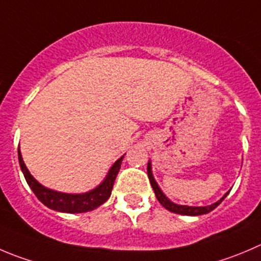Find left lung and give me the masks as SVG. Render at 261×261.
<instances>
[{"label":"left lung","mask_w":261,"mask_h":261,"mask_svg":"<svg viewBox=\"0 0 261 261\" xmlns=\"http://www.w3.org/2000/svg\"><path fill=\"white\" fill-rule=\"evenodd\" d=\"M147 174H148V179H150V183H151V186H152L153 192H155L156 198L159 200V202H160L166 210H169V212H172V213H175V214L192 215V217L193 215L207 214V213H210L212 210H214L215 207H217L218 205H219V203L222 202L225 197H227L228 193H229V191H228V192L225 193V195L223 196L219 201L212 203V205H207V206H187V205H177V203L172 202L169 198L164 195L163 191L160 190V187H159L158 183H156L155 178H153V175H152V170H151V161H148V164H147Z\"/></svg>","instance_id":"8db88e82"}]
</instances>
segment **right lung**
I'll return each instance as SVG.
<instances>
[{
    "instance_id": "obj_1",
    "label": "right lung",
    "mask_w": 261,
    "mask_h": 261,
    "mask_svg": "<svg viewBox=\"0 0 261 261\" xmlns=\"http://www.w3.org/2000/svg\"><path fill=\"white\" fill-rule=\"evenodd\" d=\"M17 156H19V164H20L21 172H23L24 177H25L27 183L32 188V191L37 196V198L43 205L49 207V209L56 210V212L60 213H70V214L91 212V210H95L96 207H98L100 205H102L103 202L108 201V198L111 195L114 182H115V178L118 175L121 161H123L124 158V156H121L120 159H118L114 163V165L110 168V170H109L108 175L102 180V183H100L93 190L88 191L86 193H63L58 192V191L49 190V188L44 187L41 183L37 182L33 178V175L29 173L25 164H24L20 150H17Z\"/></svg>"
}]
</instances>
